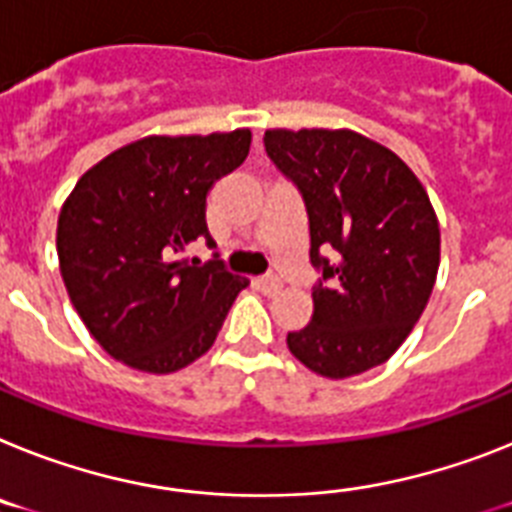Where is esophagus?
<instances>
[{
	"instance_id": "obj_1",
	"label": "esophagus",
	"mask_w": 512,
	"mask_h": 512,
	"mask_svg": "<svg viewBox=\"0 0 512 512\" xmlns=\"http://www.w3.org/2000/svg\"><path fill=\"white\" fill-rule=\"evenodd\" d=\"M255 286L260 291H263V294H268V296H276L278 291L283 289V283L278 281V278H273V276H260V278H255Z\"/></svg>"
}]
</instances>
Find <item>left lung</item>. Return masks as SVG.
I'll use <instances>...</instances> for the list:
<instances>
[{
	"mask_svg": "<svg viewBox=\"0 0 512 512\" xmlns=\"http://www.w3.org/2000/svg\"><path fill=\"white\" fill-rule=\"evenodd\" d=\"M265 150L302 192L309 260L322 270L312 322L286 336L289 351L330 380L388 362L440 268L427 190L393 150L354 130H265Z\"/></svg>",
	"mask_w": 512,
	"mask_h": 512,
	"instance_id": "obj_1",
	"label": "left lung"
}]
</instances>
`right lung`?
I'll return each instance as SVG.
<instances>
[{
	"instance_id": "add662e5",
	"label": "right lung",
	"mask_w": 512,
	"mask_h": 512,
	"mask_svg": "<svg viewBox=\"0 0 512 512\" xmlns=\"http://www.w3.org/2000/svg\"><path fill=\"white\" fill-rule=\"evenodd\" d=\"M252 132L148 135L90 166L64 200L57 255L72 307L98 346L150 375L213 346L247 278L179 257L205 223L210 187L247 158Z\"/></svg>"
}]
</instances>
